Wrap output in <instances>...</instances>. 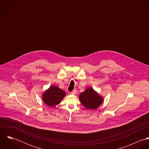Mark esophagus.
I'll use <instances>...</instances> for the list:
<instances>
[{
    "label": "esophagus",
    "instance_id": "esophagus-1",
    "mask_svg": "<svg viewBox=\"0 0 149 149\" xmlns=\"http://www.w3.org/2000/svg\"><path fill=\"white\" fill-rule=\"evenodd\" d=\"M76 93H77V90H76V89H74V90L71 92V93L73 94V95H75V94H76Z\"/></svg>",
    "mask_w": 149,
    "mask_h": 149
}]
</instances>
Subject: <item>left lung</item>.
Wrapping results in <instances>:
<instances>
[{
    "label": "left lung",
    "mask_w": 149,
    "mask_h": 149,
    "mask_svg": "<svg viewBox=\"0 0 149 149\" xmlns=\"http://www.w3.org/2000/svg\"><path fill=\"white\" fill-rule=\"evenodd\" d=\"M79 100L83 106L90 109H96L104 101L103 97L92 87L86 88L80 94Z\"/></svg>",
    "instance_id": "left-lung-1"
}]
</instances>
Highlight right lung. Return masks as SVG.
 Segmentation results:
<instances>
[{
    "label": "right lung",
    "mask_w": 149,
    "mask_h": 149,
    "mask_svg": "<svg viewBox=\"0 0 149 149\" xmlns=\"http://www.w3.org/2000/svg\"><path fill=\"white\" fill-rule=\"evenodd\" d=\"M66 95V92L58 86L52 85L43 93L42 98L44 103L53 107L60 103Z\"/></svg>",
    "instance_id": "obj_1"
}]
</instances>
